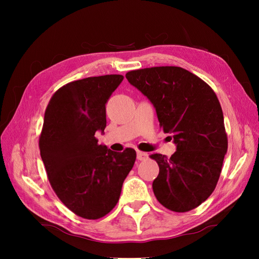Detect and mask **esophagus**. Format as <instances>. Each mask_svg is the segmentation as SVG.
<instances>
[{
	"instance_id": "34e87169",
	"label": "esophagus",
	"mask_w": 259,
	"mask_h": 259,
	"mask_svg": "<svg viewBox=\"0 0 259 259\" xmlns=\"http://www.w3.org/2000/svg\"><path fill=\"white\" fill-rule=\"evenodd\" d=\"M137 159L139 161H144L148 159V153L146 152H142V151H137Z\"/></svg>"
}]
</instances>
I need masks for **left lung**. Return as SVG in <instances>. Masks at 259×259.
<instances>
[{
  "label": "left lung",
  "mask_w": 259,
  "mask_h": 259,
  "mask_svg": "<svg viewBox=\"0 0 259 259\" xmlns=\"http://www.w3.org/2000/svg\"><path fill=\"white\" fill-rule=\"evenodd\" d=\"M128 82L151 101L164 133L174 138L170 158L151 154L160 167L152 189L161 204L185 213L214 191L228 149L224 114L215 92L180 67H152L126 73Z\"/></svg>",
  "instance_id": "left-lung-1"
}]
</instances>
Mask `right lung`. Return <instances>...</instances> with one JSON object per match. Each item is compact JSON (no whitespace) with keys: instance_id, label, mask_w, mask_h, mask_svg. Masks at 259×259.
Segmentation results:
<instances>
[{"instance_id":"obj_1","label":"right lung","mask_w":259,"mask_h":259,"mask_svg":"<svg viewBox=\"0 0 259 259\" xmlns=\"http://www.w3.org/2000/svg\"><path fill=\"white\" fill-rule=\"evenodd\" d=\"M123 77L70 82L54 94L45 110L38 147L46 174L59 200L85 219L112 210L136 160L134 149L114 152L95 137L97 131L104 133L106 104Z\"/></svg>"}]
</instances>
